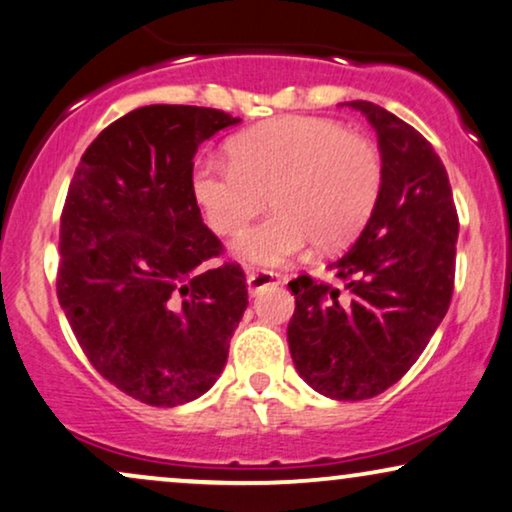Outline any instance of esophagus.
Here are the masks:
<instances>
[{
    "label": "esophagus",
    "mask_w": 512,
    "mask_h": 512,
    "mask_svg": "<svg viewBox=\"0 0 512 512\" xmlns=\"http://www.w3.org/2000/svg\"><path fill=\"white\" fill-rule=\"evenodd\" d=\"M245 274H248V290L250 295H255V292H260L262 288H267L271 283H281V274L278 271H257V269H245Z\"/></svg>",
    "instance_id": "1"
}]
</instances>
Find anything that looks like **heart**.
Returning <instances> with one entry per match:
<instances>
[{
    "mask_svg": "<svg viewBox=\"0 0 512 512\" xmlns=\"http://www.w3.org/2000/svg\"><path fill=\"white\" fill-rule=\"evenodd\" d=\"M231 161L201 159L192 189L217 234L234 236L269 203L267 220L245 231L236 252L278 267L313 243L342 248L377 206L384 166L370 140L332 119L283 117L229 142Z\"/></svg>",
    "mask_w": 512,
    "mask_h": 512,
    "instance_id": "heart-1",
    "label": "heart"
}]
</instances>
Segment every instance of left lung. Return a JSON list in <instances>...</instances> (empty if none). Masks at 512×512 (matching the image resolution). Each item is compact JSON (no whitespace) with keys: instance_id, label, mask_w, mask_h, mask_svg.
<instances>
[{"instance_id":"8db88e82","label":"left lung","mask_w":512,"mask_h":512,"mask_svg":"<svg viewBox=\"0 0 512 512\" xmlns=\"http://www.w3.org/2000/svg\"><path fill=\"white\" fill-rule=\"evenodd\" d=\"M384 182L358 241L330 264L344 288L297 276L288 344L299 377L335 400L384 393L431 342L454 292L459 215L447 170L419 131L367 100Z\"/></svg>"}]
</instances>
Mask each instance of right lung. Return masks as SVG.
Segmentation results:
<instances>
[{"instance_id": "obj_1", "label": "right lung", "mask_w": 512, "mask_h": 512, "mask_svg": "<svg viewBox=\"0 0 512 512\" xmlns=\"http://www.w3.org/2000/svg\"><path fill=\"white\" fill-rule=\"evenodd\" d=\"M241 119L147 105L81 156L60 215L58 302L91 365L140 403L175 407L215 384L248 306L236 262L192 189L201 142Z\"/></svg>"}]
</instances>
